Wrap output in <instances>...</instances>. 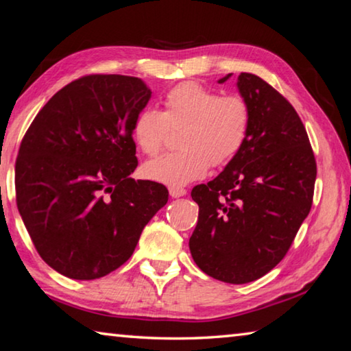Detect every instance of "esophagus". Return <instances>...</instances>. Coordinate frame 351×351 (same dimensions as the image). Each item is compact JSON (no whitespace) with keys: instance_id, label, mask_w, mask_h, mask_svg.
<instances>
[{"instance_id":"1","label":"esophagus","mask_w":351,"mask_h":351,"mask_svg":"<svg viewBox=\"0 0 351 351\" xmlns=\"http://www.w3.org/2000/svg\"><path fill=\"white\" fill-rule=\"evenodd\" d=\"M169 192H170L171 198H180V197H184V195L187 193V190L182 189V187H170Z\"/></svg>"}]
</instances>
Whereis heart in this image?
<instances>
[{"label":"heart","mask_w":351,"mask_h":351,"mask_svg":"<svg viewBox=\"0 0 351 351\" xmlns=\"http://www.w3.org/2000/svg\"><path fill=\"white\" fill-rule=\"evenodd\" d=\"M252 111L241 96H221L199 83H181L165 94L164 111L145 106L133 121V138L142 153L162 150L170 130L184 128L181 152L148 161L142 171L152 181L171 187L203 178L210 165H224L237 156L251 132Z\"/></svg>","instance_id":"b5f03b06"}]
</instances>
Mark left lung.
<instances>
[{"mask_svg":"<svg viewBox=\"0 0 351 351\" xmlns=\"http://www.w3.org/2000/svg\"><path fill=\"white\" fill-rule=\"evenodd\" d=\"M237 86L251 106V132L215 180L193 187L199 212L189 247L207 276L241 285L287 255L311 210L317 169L293 105L258 75L241 73Z\"/></svg>","mask_w":351,"mask_h":351,"instance_id":"left-lung-1","label":"left lung"}]
</instances>
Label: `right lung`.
<instances>
[{"label": "right lung", "mask_w": 351, "mask_h": 351, "mask_svg": "<svg viewBox=\"0 0 351 351\" xmlns=\"http://www.w3.org/2000/svg\"><path fill=\"white\" fill-rule=\"evenodd\" d=\"M150 97L138 77H80L49 99L21 141L16 206L40 257L63 276L94 280L117 269L167 204L162 184L130 178L133 121Z\"/></svg>", "instance_id": "obj_1"}]
</instances>
